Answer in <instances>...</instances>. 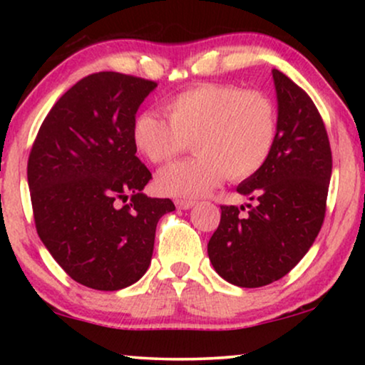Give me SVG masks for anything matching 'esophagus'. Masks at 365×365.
Instances as JSON below:
<instances>
[{
	"label": "esophagus",
	"mask_w": 365,
	"mask_h": 365,
	"mask_svg": "<svg viewBox=\"0 0 365 365\" xmlns=\"http://www.w3.org/2000/svg\"><path fill=\"white\" fill-rule=\"evenodd\" d=\"M176 206L179 207V209H189V207H192L194 204H196V201H192V199H176Z\"/></svg>",
	"instance_id": "1"
}]
</instances>
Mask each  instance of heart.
<instances>
[{
    "label": "heart",
    "instance_id": "obj_1",
    "mask_svg": "<svg viewBox=\"0 0 365 365\" xmlns=\"http://www.w3.org/2000/svg\"><path fill=\"white\" fill-rule=\"evenodd\" d=\"M168 119L144 111L134 119V148L153 164L176 159L192 141L197 156L158 174L169 196H202L224 181L256 176L274 151L279 131L276 103L266 93L236 84L202 83L164 103Z\"/></svg>",
    "mask_w": 365,
    "mask_h": 365
}]
</instances>
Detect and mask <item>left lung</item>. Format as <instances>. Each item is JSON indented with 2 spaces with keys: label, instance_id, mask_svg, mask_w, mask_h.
I'll use <instances>...</instances> for the list:
<instances>
[{
  "label": "left lung",
  "instance_id": "8db88e82",
  "mask_svg": "<svg viewBox=\"0 0 365 365\" xmlns=\"http://www.w3.org/2000/svg\"><path fill=\"white\" fill-rule=\"evenodd\" d=\"M279 103L274 151L256 176L237 186L254 204L221 206L207 254L222 279L262 287L286 276L316 241L327 207L332 153L309 94L272 69Z\"/></svg>",
  "mask_w": 365,
  "mask_h": 365
}]
</instances>
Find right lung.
<instances>
[{"label":"right lung","mask_w":365,"mask_h":365,"mask_svg":"<svg viewBox=\"0 0 365 365\" xmlns=\"http://www.w3.org/2000/svg\"><path fill=\"white\" fill-rule=\"evenodd\" d=\"M158 86L101 71L79 79L44 118L28 158L38 236L73 281L118 291L151 264L158 221L171 199L143 194L151 171L131 129L139 104Z\"/></svg>","instance_id":"obj_1"}]
</instances>
